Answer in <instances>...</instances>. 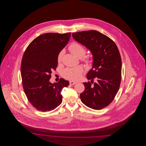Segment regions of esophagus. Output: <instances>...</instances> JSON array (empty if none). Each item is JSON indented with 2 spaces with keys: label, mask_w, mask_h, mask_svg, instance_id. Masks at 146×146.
<instances>
[{
  "label": "esophagus",
  "mask_w": 146,
  "mask_h": 146,
  "mask_svg": "<svg viewBox=\"0 0 146 146\" xmlns=\"http://www.w3.org/2000/svg\"><path fill=\"white\" fill-rule=\"evenodd\" d=\"M77 83L76 82H73V81H70V85H75Z\"/></svg>",
  "instance_id": "esophagus-1"
}]
</instances>
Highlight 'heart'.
Here are the masks:
<instances>
[{
	"mask_svg": "<svg viewBox=\"0 0 146 146\" xmlns=\"http://www.w3.org/2000/svg\"><path fill=\"white\" fill-rule=\"evenodd\" d=\"M70 52L79 58H82L83 59L84 61L86 62H89L90 59L88 56H84L85 54L86 50L85 48L81 44L73 42L72 43L69 47ZM64 55V50H61L58 55L57 61L58 62H61L62 60L63 56ZM83 70L81 67H76L74 68H67L64 70L63 72V76L67 79L71 80H76L79 79L83 73Z\"/></svg>",
	"mask_w": 146,
	"mask_h": 146,
	"instance_id": "obj_1",
	"label": "heart"
}]
</instances>
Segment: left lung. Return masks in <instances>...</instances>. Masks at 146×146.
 I'll return each mask as SVG.
<instances>
[{"label": "left lung", "mask_w": 146, "mask_h": 146, "mask_svg": "<svg viewBox=\"0 0 146 146\" xmlns=\"http://www.w3.org/2000/svg\"><path fill=\"white\" fill-rule=\"evenodd\" d=\"M72 36L90 51L93 59L86 76L91 83H83L80 99L88 107L101 110L111 103L120 87L121 60L118 48L111 39L96 31L73 33ZM94 78L96 82L92 86Z\"/></svg>", "instance_id": "1"}]
</instances>
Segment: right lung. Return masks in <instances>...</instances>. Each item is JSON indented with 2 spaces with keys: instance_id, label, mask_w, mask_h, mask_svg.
I'll list each match as a JSON object with an SVG mask.
<instances>
[{
  "instance_id": "obj_1",
  "label": "right lung",
  "mask_w": 146,
  "mask_h": 146,
  "mask_svg": "<svg viewBox=\"0 0 146 146\" xmlns=\"http://www.w3.org/2000/svg\"><path fill=\"white\" fill-rule=\"evenodd\" d=\"M70 33H47L31 42L23 56L21 73L22 85L28 101L42 111L54 110L62 103L61 94L70 83L61 78L58 83L50 82L55 70L60 52L70 40Z\"/></svg>"
}]
</instances>
